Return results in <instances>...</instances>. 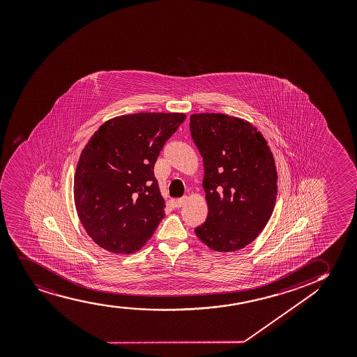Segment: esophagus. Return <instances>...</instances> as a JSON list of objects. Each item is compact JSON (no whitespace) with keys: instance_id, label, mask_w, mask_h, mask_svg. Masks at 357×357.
Segmentation results:
<instances>
[{"instance_id":"esophagus-1","label":"esophagus","mask_w":357,"mask_h":357,"mask_svg":"<svg viewBox=\"0 0 357 357\" xmlns=\"http://www.w3.org/2000/svg\"><path fill=\"white\" fill-rule=\"evenodd\" d=\"M185 198H178L174 201V207L176 208H181L184 206Z\"/></svg>"}]
</instances>
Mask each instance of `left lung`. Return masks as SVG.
<instances>
[{"mask_svg": "<svg viewBox=\"0 0 357 357\" xmlns=\"http://www.w3.org/2000/svg\"><path fill=\"white\" fill-rule=\"evenodd\" d=\"M190 131L203 158L207 220L195 234L209 249L239 250L268 222L278 192L273 154L247 120L221 114L190 115Z\"/></svg>", "mask_w": 357, "mask_h": 357, "instance_id": "1", "label": "left lung"}]
</instances>
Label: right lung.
Returning a JSON list of instances; mask_svg holds the SVG:
<instances>
[{
    "label": "right lung",
    "instance_id": "1",
    "mask_svg": "<svg viewBox=\"0 0 357 357\" xmlns=\"http://www.w3.org/2000/svg\"><path fill=\"white\" fill-rule=\"evenodd\" d=\"M184 113H136L102 123L84 146L73 184L89 237L113 254L146 245L165 216L154 165Z\"/></svg>",
    "mask_w": 357,
    "mask_h": 357
}]
</instances>
